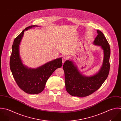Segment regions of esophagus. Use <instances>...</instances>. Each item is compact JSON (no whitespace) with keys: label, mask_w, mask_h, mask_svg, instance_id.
<instances>
[{"label":"esophagus","mask_w":121,"mask_h":121,"mask_svg":"<svg viewBox=\"0 0 121 121\" xmlns=\"http://www.w3.org/2000/svg\"><path fill=\"white\" fill-rule=\"evenodd\" d=\"M67 60V57H66V56H64V57L62 58V61L63 63H64Z\"/></svg>","instance_id":"obj_1"}]
</instances>
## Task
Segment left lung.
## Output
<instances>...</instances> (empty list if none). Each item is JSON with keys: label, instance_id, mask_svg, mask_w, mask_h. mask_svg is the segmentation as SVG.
Returning <instances> with one entry per match:
<instances>
[{"label": "left lung", "instance_id": "8db88e82", "mask_svg": "<svg viewBox=\"0 0 121 121\" xmlns=\"http://www.w3.org/2000/svg\"><path fill=\"white\" fill-rule=\"evenodd\" d=\"M98 35L93 44L100 47L103 52L102 65L99 71L91 76H85L79 70L74 62L67 60L63 69L66 89L73 96L86 97L98 90L107 78L110 69V48L103 33L97 30Z\"/></svg>", "mask_w": 121, "mask_h": 121}]
</instances>
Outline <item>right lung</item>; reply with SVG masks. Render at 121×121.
I'll return each mask as SVG.
<instances>
[{"instance_id": "add662e5", "label": "right lung", "mask_w": 121, "mask_h": 121, "mask_svg": "<svg viewBox=\"0 0 121 121\" xmlns=\"http://www.w3.org/2000/svg\"><path fill=\"white\" fill-rule=\"evenodd\" d=\"M31 25L26 28L14 40L10 60V68L13 77L18 86L26 93L39 94L44 89L48 79L58 68L62 65V58H57L36 69L25 66L20 54V45L24 31L34 27Z\"/></svg>"}]
</instances>
